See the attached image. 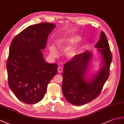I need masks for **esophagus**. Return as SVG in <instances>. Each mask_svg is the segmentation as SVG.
I'll return each instance as SVG.
<instances>
[{
	"label": "esophagus",
	"instance_id": "34e87169",
	"mask_svg": "<svg viewBox=\"0 0 124 124\" xmlns=\"http://www.w3.org/2000/svg\"><path fill=\"white\" fill-rule=\"evenodd\" d=\"M57 71L59 73L62 72L63 71V68L62 67H59V68H58V69H57Z\"/></svg>",
	"mask_w": 124,
	"mask_h": 124
}]
</instances>
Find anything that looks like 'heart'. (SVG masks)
Here are the masks:
<instances>
[{
	"label": "heart",
	"mask_w": 124,
	"mask_h": 124,
	"mask_svg": "<svg viewBox=\"0 0 124 124\" xmlns=\"http://www.w3.org/2000/svg\"><path fill=\"white\" fill-rule=\"evenodd\" d=\"M80 37L78 36H71L67 38L59 39L56 42L57 48L60 51H65V56L69 59H73L78 52L79 45L77 42L80 40ZM50 54L53 56L56 57L57 53L56 48L53 45H51L49 47Z\"/></svg>",
	"instance_id": "b5f03b06"
}]
</instances>
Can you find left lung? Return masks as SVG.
Listing matches in <instances>:
<instances>
[{"label":"left lung","instance_id":"1","mask_svg":"<svg viewBox=\"0 0 124 124\" xmlns=\"http://www.w3.org/2000/svg\"><path fill=\"white\" fill-rule=\"evenodd\" d=\"M95 47L101 57V65L98 71L91 77H87L94 56L91 51L77 55L64 66L62 92L65 99L75 106L86 104L96 98L108 79L112 54L107 37L103 31Z\"/></svg>","mask_w":124,"mask_h":124}]
</instances>
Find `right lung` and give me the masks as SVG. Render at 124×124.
<instances>
[{
	"mask_svg": "<svg viewBox=\"0 0 124 124\" xmlns=\"http://www.w3.org/2000/svg\"><path fill=\"white\" fill-rule=\"evenodd\" d=\"M55 27L46 22L31 25L16 36L10 45L6 64L8 85L25 103L40 102L47 85L57 73V64L47 63L41 51Z\"/></svg>",
	"mask_w": 124,
	"mask_h": 124,
	"instance_id": "right-lung-1",
	"label": "right lung"
}]
</instances>
